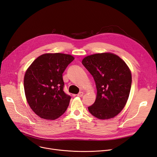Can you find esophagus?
Returning a JSON list of instances; mask_svg holds the SVG:
<instances>
[{
	"label": "esophagus",
	"mask_w": 157,
	"mask_h": 157,
	"mask_svg": "<svg viewBox=\"0 0 157 157\" xmlns=\"http://www.w3.org/2000/svg\"><path fill=\"white\" fill-rule=\"evenodd\" d=\"M83 95H84V92H79L78 94H77V96H78V97H82V96H83Z\"/></svg>",
	"instance_id": "obj_1"
}]
</instances>
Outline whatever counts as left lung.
I'll list each match as a JSON object with an SVG mask.
<instances>
[{"label": "left lung", "mask_w": 157, "mask_h": 157, "mask_svg": "<svg viewBox=\"0 0 157 157\" xmlns=\"http://www.w3.org/2000/svg\"><path fill=\"white\" fill-rule=\"evenodd\" d=\"M82 63L96 82V101L88 107L93 116L101 120L110 119L120 113L129 97L132 73L119 56L103 52L86 56Z\"/></svg>", "instance_id": "8db88e82"}]
</instances>
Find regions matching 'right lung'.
I'll use <instances>...</instances> for the list:
<instances>
[{
	"instance_id": "right-lung-1",
	"label": "right lung",
	"mask_w": 157,
	"mask_h": 157,
	"mask_svg": "<svg viewBox=\"0 0 157 157\" xmlns=\"http://www.w3.org/2000/svg\"><path fill=\"white\" fill-rule=\"evenodd\" d=\"M74 59L70 54L46 53L27 68L23 80L25 98L39 117L55 120L67 110L71 97L63 92L62 74Z\"/></svg>"
}]
</instances>
